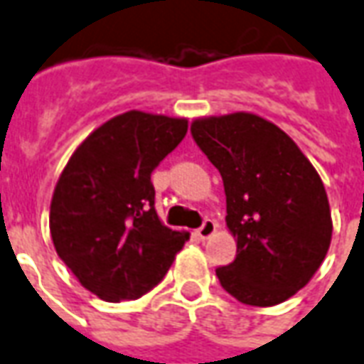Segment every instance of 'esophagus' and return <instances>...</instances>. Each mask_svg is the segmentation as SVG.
<instances>
[{"label": "esophagus", "mask_w": 364, "mask_h": 364, "mask_svg": "<svg viewBox=\"0 0 364 364\" xmlns=\"http://www.w3.org/2000/svg\"><path fill=\"white\" fill-rule=\"evenodd\" d=\"M215 230H217V223H215L213 218H205V220H203V225L197 228V236L205 240V238H208V236L215 235Z\"/></svg>", "instance_id": "obj_1"}]
</instances>
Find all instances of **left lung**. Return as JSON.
<instances>
[{
  "label": "left lung",
  "mask_w": 364,
  "mask_h": 364,
  "mask_svg": "<svg viewBox=\"0 0 364 364\" xmlns=\"http://www.w3.org/2000/svg\"><path fill=\"white\" fill-rule=\"evenodd\" d=\"M191 136L218 169L236 258L218 266L220 286L246 306L286 301L319 270L331 244L321 177L286 132L236 112L191 124Z\"/></svg>",
  "instance_id": "obj_1"
}]
</instances>
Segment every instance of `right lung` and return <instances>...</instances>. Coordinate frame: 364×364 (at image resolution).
Returning <instances> with one entry per match:
<instances>
[{
	"label": "right lung",
	"mask_w": 364,
	"mask_h": 364,
	"mask_svg": "<svg viewBox=\"0 0 364 364\" xmlns=\"http://www.w3.org/2000/svg\"><path fill=\"white\" fill-rule=\"evenodd\" d=\"M187 120L132 110L78 146L50 200L60 260L104 301L138 299L164 279L189 240L161 225L151 173L181 144Z\"/></svg>",
	"instance_id": "1"
}]
</instances>
